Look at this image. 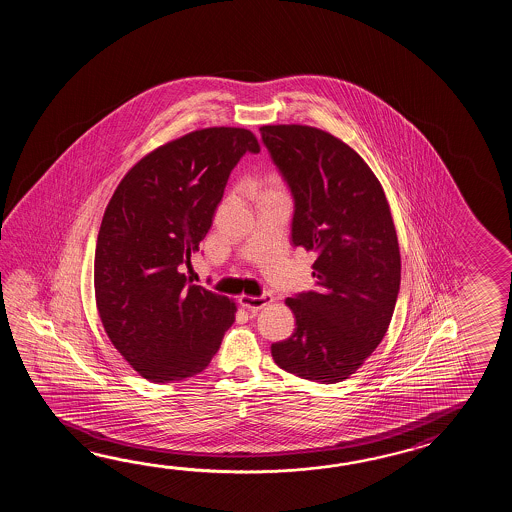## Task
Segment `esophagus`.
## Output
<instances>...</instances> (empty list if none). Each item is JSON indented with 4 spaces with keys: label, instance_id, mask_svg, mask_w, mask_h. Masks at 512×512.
<instances>
[{
    "label": "esophagus",
    "instance_id": "1",
    "mask_svg": "<svg viewBox=\"0 0 512 512\" xmlns=\"http://www.w3.org/2000/svg\"><path fill=\"white\" fill-rule=\"evenodd\" d=\"M272 302V294H261V296H249V294H241L240 305L243 309H249L251 313H258L265 305Z\"/></svg>",
    "mask_w": 512,
    "mask_h": 512
}]
</instances>
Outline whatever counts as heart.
I'll use <instances>...</instances> for the list:
<instances>
[{
    "instance_id": "heart-1",
    "label": "heart",
    "mask_w": 512,
    "mask_h": 512,
    "mask_svg": "<svg viewBox=\"0 0 512 512\" xmlns=\"http://www.w3.org/2000/svg\"><path fill=\"white\" fill-rule=\"evenodd\" d=\"M271 188H278V186H276V183H274V181H272V186Z\"/></svg>"
}]
</instances>
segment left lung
Masks as SVG:
<instances>
[{"mask_svg":"<svg viewBox=\"0 0 512 512\" xmlns=\"http://www.w3.org/2000/svg\"><path fill=\"white\" fill-rule=\"evenodd\" d=\"M294 196L293 243L316 251V291L287 298L296 327L274 362L320 384L351 377L392 322L401 254L379 179L349 144L304 124L261 126Z\"/></svg>","mask_w":512,"mask_h":512,"instance_id":"left-lung-1","label":"left lung"}]
</instances>
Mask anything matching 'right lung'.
Instances as JSON below:
<instances>
[{
  "mask_svg": "<svg viewBox=\"0 0 512 512\" xmlns=\"http://www.w3.org/2000/svg\"><path fill=\"white\" fill-rule=\"evenodd\" d=\"M260 152L251 130L190 131L122 177L98 230L95 302L111 344L152 382L207 368L238 307L188 282L183 265L212 227L232 168Z\"/></svg>",
  "mask_w": 512,
  "mask_h": 512,
  "instance_id": "add662e5",
  "label": "right lung"
}]
</instances>
